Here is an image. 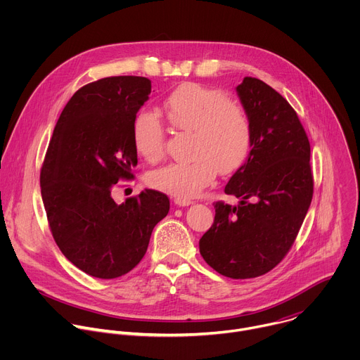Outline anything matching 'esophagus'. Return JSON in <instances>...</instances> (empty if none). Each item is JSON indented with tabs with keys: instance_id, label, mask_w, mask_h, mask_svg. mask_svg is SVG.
<instances>
[{
	"instance_id": "1",
	"label": "esophagus",
	"mask_w": 360,
	"mask_h": 360,
	"mask_svg": "<svg viewBox=\"0 0 360 360\" xmlns=\"http://www.w3.org/2000/svg\"><path fill=\"white\" fill-rule=\"evenodd\" d=\"M175 205H178V207H189V205L192 203L191 199H184V198H175Z\"/></svg>"
}]
</instances>
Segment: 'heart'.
I'll use <instances>...</instances> for the list:
<instances>
[{
  "mask_svg": "<svg viewBox=\"0 0 360 360\" xmlns=\"http://www.w3.org/2000/svg\"><path fill=\"white\" fill-rule=\"evenodd\" d=\"M164 111L174 128L192 132L191 162L171 164L149 175V184L176 198H195L210 186L218 169L236 171L248 158L252 145L250 121L240 105L219 89L184 84L164 101ZM132 142L149 162L165 152V127L160 117L146 110L135 114Z\"/></svg>",
  "mask_w": 360,
  "mask_h": 360,
  "instance_id": "obj_1",
  "label": "heart"
}]
</instances>
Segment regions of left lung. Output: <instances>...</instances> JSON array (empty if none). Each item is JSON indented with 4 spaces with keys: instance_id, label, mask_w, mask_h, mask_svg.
Here are the masks:
<instances>
[{
    "instance_id": "1",
    "label": "left lung",
    "mask_w": 360,
    "mask_h": 360,
    "mask_svg": "<svg viewBox=\"0 0 360 360\" xmlns=\"http://www.w3.org/2000/svg\"><path fill=\"white\" fill-rule=\"evenodd\" d=\"M250 121L252 145L225 193L238 207L215 203V221L199 240L211 268L232 279L261 276L290 249L311 207V145L289 102L264 81L245 77L236 86Z\"/></svg>"
}]
</instances>
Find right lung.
<instances>
[{
    "label": "right lung",
    "mask_w": 360,
    "mask_h": 360,
    "mask_svg": "<svg viewBox=\"0 0 360 360\" xmlns=\"http://www.w3.org/2000/svg\"><path fill=\"white\" fill-rule=\"evenodd\" d=\"M145 77H108L79 88L54 128L41 168L51 232L82 272L114 279L134 269L155 225L169 212L167 195L145 189L118 205L112 189L132 179V121L149 99Z\"/></svg>",
    "instance_id": "add662e5"
}]
</instances>
